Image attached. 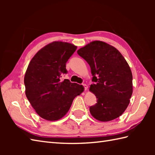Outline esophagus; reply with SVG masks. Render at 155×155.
Wrapping results in <instances>:
<instances>
[{"mask_svg":"<svg viewBox=\"0 0 155 155\" xmlns=\"http://www.w3.org/2000/svg\"><path fill=\"white\" fill-rule=\"evenodd\" d=\"M83 87H84V91H87V88H88V86H87V85L86 84H83Z\"/></svg>","mask_w":155,"mask_h":155,"instance_id":"obj_1","label":"esophagus"}]
</instances>
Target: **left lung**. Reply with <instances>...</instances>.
Masks as SVG:
<instances>
[{"instance_id":"obj_1","label":"left lung","mask_w":155,"mask_h":155,"mask_svg":"<svg viewBox=\"0 0 155 155\" xmlns=\"http://www.w3.org/2000/svg\"><path fill=\"white\" fill-rule=\"evenodd\" d=\"M77 53L89 64L93 75L90 91L97 103L89 108L92 116L103 122L119 117L133 94V74L125 58L116 48L99 41L90 42Z\"/></svg>"}]
</instances>
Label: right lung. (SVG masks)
I'll return each instance as SVG.
<instances>
[{
	"label": "right lung",
	"instance_id": "right-lung-1",
	"mask_svg": "<svg viewBox=\"0 0 155 155\" xmlns=\"http://www.w3.org/2000/svg\"><path fill=\"white\" fill-rule=\"evenodd\" d=\"M77 47L55 41L41 48L32 58L25 75V94L41 118L61 119L70 109L74 98L84 91L82 85L61 80L67 74L66 63Z\"/></svg>",
	"mask_w": 155,
	"mask_h": 155
}]
</instances>
